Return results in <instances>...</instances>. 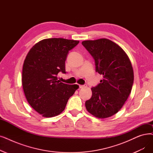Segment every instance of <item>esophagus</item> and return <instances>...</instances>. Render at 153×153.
<instances>
[{"mask_svg": "<svg viewBox=\"0 0 153 153\" xmlns=\"http://www.w3.org/2000/svg\"><path fill=\"white\" fill-rule=\"evenodd\" d=\"M86 85H79V88H81V89H82V88H85V87H86Z\"/></svg>", "mask_w": 153, "mask_h": 153, "instance_id": "1", "label": "esophagus"}]
</instances>
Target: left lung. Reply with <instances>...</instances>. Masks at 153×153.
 I'll use <instances>...</instances> for the list:
<instances>
[{
    "label": "left lung",
    "mask_w": 153,
    "mask_h": 153,
    "mask_svg": "<svg viewBox=\"0 0 153 153\" xmlns=\"http://www.w3.org/2000/svg\"><path fill=\"white\" fill-rule=\"evenodd\" d=\"M94 58L96 71L103 76L92 95L86 101L87 111L94 116L109 117L120 110L130 94L134 72L130 59L124 51L108 39L82 42Z\"/></svg>",
    "instance_id": "8db88e82"
}]
</instances>
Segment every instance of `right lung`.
<instances>
[{
	"label": "right lung",
	"mask_w": 153,
	"mask_h": 153,
	"mask_svg": "<svg viewBox=\"0 0 153 153\" xmlns=\"http://www.w3.org/2000/svg\"><path fill=\"white\" fill-rule=\"evenodd\" d=\"M79 42L62 38L43 39L25 57L22 77L24 94L31 107L43 117L60 114L79 88L77 84L61 82L57 77L59 72L66 73L68 52Z\"/></svg>",
	"instance_id": "obj_1"
}]
</instances>
